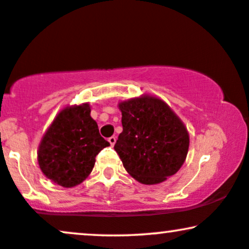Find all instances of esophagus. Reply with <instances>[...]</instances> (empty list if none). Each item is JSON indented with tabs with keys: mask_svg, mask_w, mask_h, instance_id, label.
Here are the masks:
<instances>
[{
	"mask_svg": "<svg viewBox=\"0 0 249 249\" xmlns=\"http://www.w3.org/2000/svg\"><path fill=\"white\" fill-rule=\"evenodd\" d=\"M116 141H117V138L115 136H112V137H110V138H108V142L111 144V146H113V145H115Z\"/></svg>",
	"mask_w": 249,
	"mask_h": 249,
	"instance_id": "esophagus-1",
	"label": "esophagus"
}]
</instances>
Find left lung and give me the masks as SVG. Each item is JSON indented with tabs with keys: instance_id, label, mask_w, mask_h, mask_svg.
<instances>
[{
	"instance_id": "left-lung-1",
	"label": "left lung",
	"mask_w": 249,
	"mask_h": 249,
	"mask_svg": "<svg viewBox=\"0 0 249 249\" xmlns=\"http://www.w3.org/2000/svg\"><path fill=\"white\" fill-rule=\"evenodd\" d=\"M123 132L115 150L134 179L145 185L166 180L186 159L190 137L170 107L156 97L144 96L119 104Z\"/></svg>"
}]
</instances>
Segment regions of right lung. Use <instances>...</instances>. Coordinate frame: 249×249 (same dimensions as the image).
<instances>
[{
	"mask_svg": "<svg viewBox=\"0 0 249 249\" xmlns=\"http://www.w3.org/2000/svg\"><path fill=\"white\" fill-rule=\"evenodd\" d=\"M90 105L65 107L53 119L38 147V164L47 178L63 187L81 184L96 156L110 145L91 118Z\"/></svg>",
	"mask_w": 249,
	"mask_h": 249,
	"instance_id": "right-lung-1",
	"label": "right lung"
}]
</instances>
